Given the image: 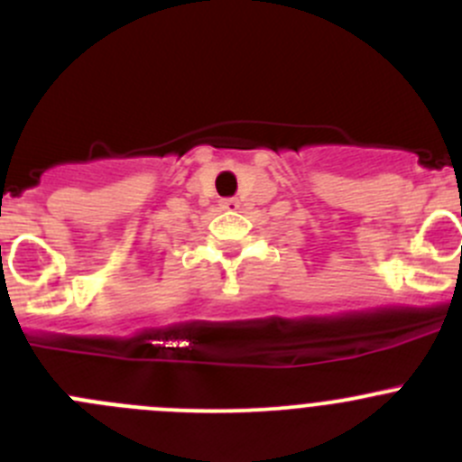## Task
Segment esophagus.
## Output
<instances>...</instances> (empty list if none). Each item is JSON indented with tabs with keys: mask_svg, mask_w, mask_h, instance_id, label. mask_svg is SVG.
<instances>
[{
	"mask_svg": "<svg viewBox=\"0 0 462 462\" xmlns=\"http://www.w3.org/2000/svg\"><path fill=\"white\" fill-rule=\"evenodd\" d=\"M221 208L227 209V212H235V209H239V201L236 199H226V201H221Z\"/></svg>",
	"mask_w": 462,
	"mask_h": 462,
	"instance_id": "1",
	"label": "esophagus"
}]
</instances>
